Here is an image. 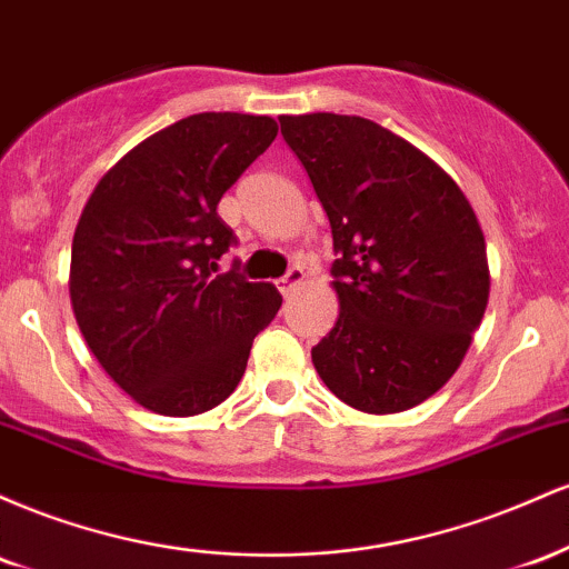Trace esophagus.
<instances>
[{
  "label": "esophagus",
  "instance_id": "34e87169",
  "mask_svg": "<svg viewBox=\"0 0 569 569\" xmlns=\"http://www.w3.org/2000/svg\"><path fill=\"white\" fill-rule=\"evenodd\" d=\"M302 280H305V270H302V267L293 264V267H289V272H286L283 278H278V291L283 293V297H289V293L297 289Z\"/></svg>",
  "mask_w": 569,
  "mask_h": 569
}]
</instances>
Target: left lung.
I'll list each match as a JSON object with an SVG mask.
<instances>
[{"mask_svg": "<svg viewBox=\"0 0 569 569\" xmlns=\"http://www.w3.org/2000/svg\"><path fill=\"white\" fill-rule=\"evenodd\" d=\"M335 238V329L312 348L352 409L422 403L460 367L487 310V246L471 202L428 154L363 117H280Z\"/></svg>", "mask_w": 569, "mask_h": 569, "instance_id": "left-lung-1", "label": "left lung"}]
</instances>
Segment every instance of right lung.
I'll use <instances>...</instances> for the list:
<instances>
[{"instance_id": "1", "label": "right lung", "mask_w": 569, "mask_h": 569, "mask_svg": "<svg viewBox=\"0 0 569 569\" xmlns=\"http://www.w3.org/2000/svg\"><path fill=\"white\" fill-rule=\"evenodd\" d=\"M276 136L272 117H184L130 149L84 206L71 307L98 363L143 409L192 417L219 407L283 302L238 262L219 272L238 246L217 213L221 194Z\"/></svg>"}]
</instances>
